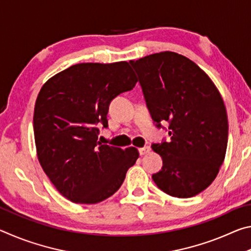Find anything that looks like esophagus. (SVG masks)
<instances>
[{
    "instance_id": "34e87169",
    "label": "esophagus",
    "mask_w": 251,
    "mask_h": 251,
    "mask_svg": "<svg viewBox=\"0 0 251 251\" xmlns=\"http://www.w3.org/2000/svg\"><path fill=\"white\" fill-rule=\"evenodd\" d=\"M150 151H151V147H148V146H145V147L139 148V155H141V156L147 155L148 152H150Z\"/></svg>"
}]
</instances>
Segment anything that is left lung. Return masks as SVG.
Returning a JSON list of instances; mask_svg holds the SVG:
<instances>
[{
  "instance_id": "obj_1",
  "label": "left lung",
  "mask_w": 251,
  "mask_h": 251,
  "mask_svg": "<svg viewBox=\"0 0 251 251\" xmlns=\"http://www.w3.org/2000/svg\"><path fill=\"white\" fill-rule=\"evenodd\" d=\"M129 63L156 126L169 123L171 141L151 145L163 158L152 180L171 196H196L215 180L226 155L223 97L196 63L178 53L166 50Z\"/></svg>"
}]
</instances>
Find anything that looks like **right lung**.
<instances>
[{
  "label": "right lung",
  "mask_w": 251,
  "mask_h": 251,
  "mask_svg": "<svg viewBox=\"0 0 251 251\" xmlns=\"http://www.w3.org/2000/svg\"><path fill=\"white\" fill-rule=\"evenodd\" d=\"M137 78L127 62L80 63L50 77L37 95L33 126L37 158L58 193L76 203H97L115 194L137 148L103 145L108 106Z\"/></svg>",
  "instance_id": "1"
}]
</instances>
